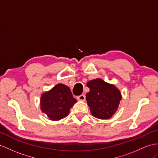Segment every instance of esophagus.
I'll return each instance as SVG.
<instances>
[{
    "label": "esophagus",
    "instance_id": "1",
    "mask_svg": "<svg viewBox=\"0 0 158 158\" xmlns=\"http://www.w3.org/2000/svg\"><path fill=\"white\" fill-rule=\"evenodd\" d=\"M85 98H86V97H85V95H84V94H81L80 96H78V97H77V99L79 100V101H85Z\"/></svg>",
    "mask_w": 158,
    "mask_h": 158
}]
</instances>
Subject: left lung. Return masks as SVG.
<instances>
[{
    "label": "left lung",
    "instance_id": "1",
    "mask_svg": "<svg viewBox=\"0 0 158 158\" xmlns=\"http://www.w3.org/2000/svg\"><path fill=\"white\" fill-rule=\"evenodd\" d=\"M86 86L90 92L86 95L88 105L92 116L107 119L116 112L121 100V92L113 84L97 78L88 82Z\"/></svg>",
    "mask_w": 158,
    "mask_h": 158
}]
</instances>
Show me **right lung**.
<instances>
[{
  "mask_svg": "<svg viewBox=\"0 0 158 158\" xmlns=\"http://www.w3.org/2000/svg\"><path fill=\"white\" fill-rule=\"evenodd\" d=\"M76 102L70 88L58 84L51 90L43 94L41 98V109L50 120L58 121L68 116Z\"/></svg>",
  "mask_w": 158,
  "mask_h": 158,
  "instance_id": "1",
  "label": "right lung"
}]
</instances>
